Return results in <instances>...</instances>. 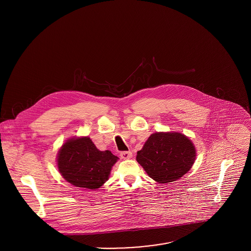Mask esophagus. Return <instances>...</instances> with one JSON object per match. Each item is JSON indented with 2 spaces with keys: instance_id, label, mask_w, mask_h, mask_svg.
<instances>
[{
  "instance_id": "34e87169",
  "label": "esophagus",
  "mask_w": 251,
  "mask_h": 251,
  "mask_svg": "<svg viewBox=\"0 0 251 251\" xmlns=\"http://www.w3.org/2000/svg\"><path fill=\"white\" fill-rule=\"evenodd\" d=\"M120 156L122 159H129L132 157V152L131 151H122L120 153Z\"/></svg>"
}]
</instances>
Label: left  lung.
Masks as SVG:
<instances>
[{
  "mask_svg": "<svg viewBox=\"0 0 251 251\" xmlns=\"http://www.w3.org/2000/svg\"><path fill=\"white\" fill-rule=\"evenodd\" d=\"M193 142L180 132H155L137 151L136 160L150 178L158 183L180 179L195 162Z\"/></svg>",
  "mask_w": 251,
  "mask_h": 251,
  "instance_id": "1",
  "label": "left lung"
}]
</instances>
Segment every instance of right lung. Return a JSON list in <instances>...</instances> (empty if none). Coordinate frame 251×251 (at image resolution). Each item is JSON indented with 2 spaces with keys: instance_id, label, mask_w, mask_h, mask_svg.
I'll return each instance as SVG.
<instances>
[{
  "instance_id": "obj_1",
  "label": "right lung",
  "mask_w": 251,
  "mask_h": 251,
  "mask_svg": "<svg viewBox=\"0 0 251 251\" xmlns=\"http://www.w3.org/2000/svg\"><path fill=\"white\" fill-rule=\"evenodd\" d=\"M119 157L110 151H100L89 136L72 137L60 148L58 170L63 178L77 187L100 188L107 180Z\"/></svg>"
}]
</instances>
